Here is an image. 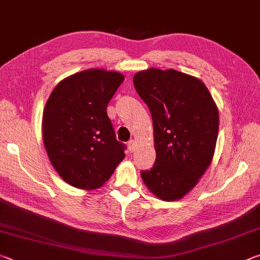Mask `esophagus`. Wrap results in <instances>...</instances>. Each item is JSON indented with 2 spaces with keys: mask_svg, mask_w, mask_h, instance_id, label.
Wrapping results in <instances>:
<instances>
[{
  "mask_svg": "<svg viewBox=\"0 0 260 260\" xmlns=\"http://www.w3.org/2000/svg\"><path fill=\"white\" fill-rule=\"evenodd\" d=\"M127 147H128V150L131 152H133L135 150V147H136V141L135 140H129L128 142H127Z\"/></svg>",
  "mask_w": 260,
  "mask_h": 260,
  "instance_id": "1",
  "label": "esophagus"
}]
</instances>
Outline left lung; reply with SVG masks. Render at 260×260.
<instances>
[{"label": "left lung", "instance_id": "obj_1", "mask_svg": "<svg viewBox=\"0 0 260 260\" xmlns=\"http://www.w3.org/2000/svg\"><path fill=\"white\" fill-rule=\"evenodd\" d=\"M152 117L156 161L143 182L162 201H177L196 186L212 161L219 112L200 79L177 70L149 69L133 77Z\"/></svg>", "mask_w": 260, "mask_h": 260}]
</instances>
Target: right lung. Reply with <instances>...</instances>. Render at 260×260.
Wrapping results in <instances>:
<instances>
[{"label": "right lung", "instance_id": "add662e5", "mask_svg": "<svg viewBox=\"0 0 260 260\" xmlns=\"http://www.w3.org/2000/svg\"><path fill=\"white\" fill-rule=\"evenodd\" d=\"M125 77L90 69L65 78L43 110L42 138L60 178L86 190L102 187L125 158L107 107Z\"/></svg>", "mask_w": 260, "mask_h": 260}]
</instances>
